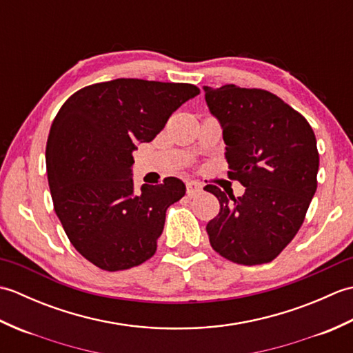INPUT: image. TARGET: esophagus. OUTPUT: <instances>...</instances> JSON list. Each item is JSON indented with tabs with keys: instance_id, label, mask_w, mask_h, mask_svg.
Masks as SVG:
<instances>
[{
	"instance_id": "esophagus-1",
	"label": "esophagus",
	"mask_w": 353,
	"mask_h": 353,
	"mask_svg": "<svg viewBox=\"0 0 353 353\" xmlns=\"http://www.w3.org/2000/svg\"><path fill=\"white\" fill-rule=\"evenodd\" d=\"M201 191H203V186L199 182H186V194H188V197H196Z\"/></svg>"
}]
</instances>
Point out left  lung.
<instances>
[{"label": "left lung", "instance_id": "1", "mask_svg": "<svg viewBox=\"0 0 353 353\" xmlns=\"http://www.w3.org/2000/svg\"><path fill=\"white\" fill-rule=\"evenodd\" d=\"M203 89L223 129L228 177L245 186L236 199L205 186L220 201L219 215L206 226L209 243L236 264H265L296 236L316 194V134L302 114L264 89Z\"/></svg>", "mask_w": 353, "mask_h": 353}]
</instances>
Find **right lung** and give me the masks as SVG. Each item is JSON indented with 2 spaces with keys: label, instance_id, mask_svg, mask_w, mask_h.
<instances>
[{
  "label": "right lung",
  "instance_id": "obj_1",
  "mask_svg": "<svg viewBox=\"0 0 353 353\" xmlns=\"http://www.w3.org/2000/svg\"><path fill=\"white\" fill-rule=\"evenodd\" d=\"M199 94L190 83L117 79L81 88L57 112L45 150L52 205L74 249L94 265L121 272L156 253L167 209L186 188L167 177L134 192L132 153Z\"/></svg>",
  "mask_w": 353,
  "mask_h": 353
}]
</instances>
